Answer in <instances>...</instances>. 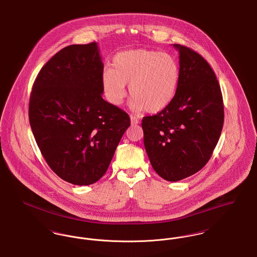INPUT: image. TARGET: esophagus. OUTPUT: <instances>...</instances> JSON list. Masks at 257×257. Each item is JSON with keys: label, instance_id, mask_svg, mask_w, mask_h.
<instances>
[{"label": "esophagus", "instance_id": "esophagus-1", "mask_svg": "<svg viewBox=\"0 0 257 257\" xmlns=\"http://www.w3.org/2000/svg\"><path fill=\"white\" fill-rule=\"evenodd\" d=\"M130 119H131V124H132V125H136V124H138V123L140 122L139 118L136 117L135 115H130Z\"/></svg>", "mask_w": 257, "mask_h": 257}]
</instances>
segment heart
<instances>
[{
    "label": "heart",
    "instance_id": "1",
    "mask_svg": "<svg viewBox=\"0 0 257 257\" xmlns=\"http://www.w3.org/2000/svg\"><path fill=\"white\" fill-rule=\"evenodd\" d=\"M112 68L102 74V87L110 104L119 106L129 85L131 107L136 110L159 112L166 109L176 94L180 68L177 60L169 53L155 50H127L117 53Z\"/></svg>",
    "mask_w": 257,
    "mask_h": 257
}]
</instances>
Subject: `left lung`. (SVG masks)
Here are the masks:
<instances>
[{"instance_id": "8db88e82", "label": "left lung", "mask_w": 257, "mask_h": 257, "mask_svg": "<svg viewBox=\"0 0 257 257\" xmlns=\"http://www.w3.org/2000/svg\"><path fill=\"white\" fill-rule=\"evenodd\" d=\"M180 78L171 104L143 118L144 144L162 178L175 182L200 171L223 126V102L213 69L199 54L179 44Z\"/></svg>"}]
</instances>
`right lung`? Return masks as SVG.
I'll return each instance as SVG.
<instances>
[{"mask_svg":"<svg viewBox=\"0 0 257 257\" xmlns=\"http://www.w3.org/2000/svg\"><path fill=\"white\" fill-rule=\"evenodd\" d=\"M96 42L70 45L37 74L29 119L38 148L51 170L66 182L90 185L108 170L129 115L102 98Z\"/></svg>","mask_w":257,"mask_h":257,"instance_id":"1","label":"right lung"}]
</instances>
